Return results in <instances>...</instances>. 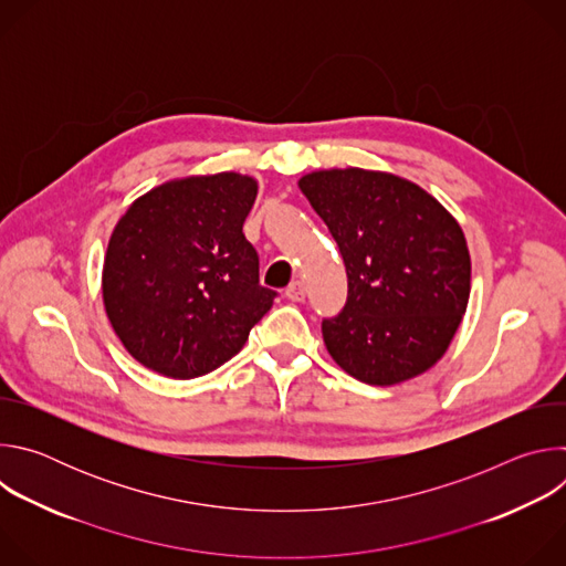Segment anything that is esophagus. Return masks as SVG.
Wrapping results in <instances>:
<instances>
[{
    "instance_id": "esophagus-1",
    "label": "esophagus",
    "mask_w": 566,
    "mask_h": 566,
    "mask_svg": "<svg viewBox=\"0 0 566 566\" xmlns=\"http://www.w3.org/2000/svg\"><path fill=\"white\" fill-rule=\"evenodd\" d=\"M304 295H306V289H304L302 282H291V284L286 286V297H289L291 302H302Z\"/></svg>"
}]
</instances>
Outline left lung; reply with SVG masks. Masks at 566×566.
Returning a JSON list of instances; mask_svg holds the SVG:
<instances>
[{
	"label": "left lung",
	"mask_w": 566,
	"mask_h": 566,
	"mask_svg": "<svg viewBox=\"0 0 566 566\" xmlns=\"http://www.w3.org/2000/svg\"><path fill=\"white\" fill-rule=\"evenodd\" d=\"M300 188L327 223L347 269V302L322 317L332 358L367 385L430 369L470 297L465 237L419 186L360 168L322 170Z\"/></svg>",
	"instance_id": "obj_1"
}]
</instances>
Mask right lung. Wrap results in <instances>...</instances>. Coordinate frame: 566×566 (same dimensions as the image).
<instances>
[{"instance_id": "obj_1", "label": "right lung", "mask_w": 566, "mask_h": 566, "mask_svg": "<svg viewBox=\"0 0 566 566\" xmlns=\"http://www.w3.org/2000/svg\"><path fill=\"white\" fill-rule=\"evenodd\" d=\"M251 177L221 172L158 186L114 228L103 297L114 332L147 369L203 376L228 363L277 291L260 282L244 234L255 203Z\"/></svg>"}]
</instances>
